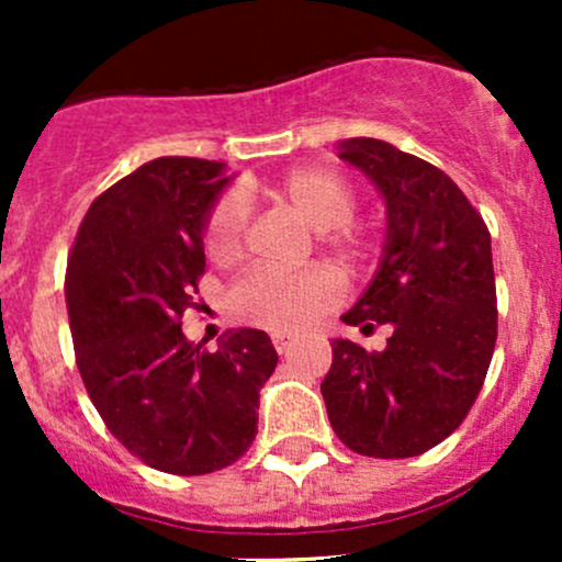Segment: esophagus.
I'll use <instances>...</instances> for the list:
<instances>
[{
  "instance_id": "1",
  "label": "esophagus",
  "mask_w": 562,
  "mask_h": 562,
  "mask_svg": "<svg viewBox=\"0 0 562 562\" xmlns=\"http://www.w3.org/2000/svg\"><path fill=\"white\" fill-rule=\"evenodd\" d=\"M271 342H274L277 353H288V350H291L293 345H296V337H293V334L280 331V334H271Z\"/></svg>"
}]
</instances>
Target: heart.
Listing matches in <instances>:
<instances>
[{"label":"heart","mask_w":562,"mask_h":562,"mask_svg":"<svg viewBox=\"0 0 562 562\" xmlns=\"http://www.w3.org/2000/svg\"><path fill=\"white\" fill-rule=\"evenodd\" d=\"M266 198L307 225L323 241L342 252H361L370 239V223L353 220L356 187L334 168H296L266 187ZM203 245L217 266H234L245 255L247 209L239 192H225L203 225ZM339 280L328 269L280 271L255 269L228 293V310L236 321L271 331H296L334 307Z\"/></svg>","instance_id":"heart-1"}]
</instances>
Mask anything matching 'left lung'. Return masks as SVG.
<instances>
[{"mask_svg":"<svg viewBox=\"0 0 562 562\" xmlns=\"http://www.w3.org/2000/svg\"><path fill=\"white\" fill-rule=\"evenodd\" d=\"M339 160L367 173L386 201L381 266L342 315L386 350L331 342L323 378L328 422L350 451L418 457L449 438L484 386L497 339L492 239L481 214L440 168L378 138H348Z\"/></svg>","mask_w":562,"mask_h":562,"instance_id":"8db88e82","label":"left lung"}]
</instances>
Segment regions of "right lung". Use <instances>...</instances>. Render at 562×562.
Listing matches in <instances>:
<instances>
[{"instance_id": "1", "label": "right lung", "mask_w": 562, "mask_h": 562, "mask_svg": "<svg viewBox=\"0 0 562 562\" xmlns=\"http://www.w3.org/2000/svg\"><path fill=\"white\" fill-rule=\"evenodd\" d=\"M198 157H157L94 198L67 258L76 364L113 438L149 468L203 475L258 435L277 367L269 334L225 331L214 353L181 331L206 269L203 225L231 179Z\"/></svg>"}]
</instances>
